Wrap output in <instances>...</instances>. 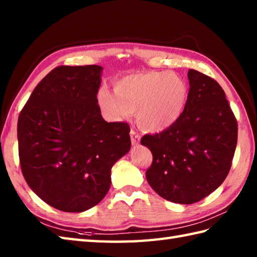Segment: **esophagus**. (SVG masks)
<instances>
[{
	"label": "esophagus",
	"instance_id": "obj_1",
	"mask_svg": "<svg viewBox=\"0 0 257 257\" xmlns=\"http://www.w3.org/2000/svg\"><path fill=\"white\" fill-rule=\"evenodd\" d=\"M130 137H132V144L133 145H138L140 141V135L138 133H136L135 129L130 130Z\"/></svg>",
	"mask_w": 257,
	"mask_h": 257
}]
</instances>
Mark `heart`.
<instances>
[{"mask_svg": "<svg viewBox=\"0 0 257 257\" xmlns=\"http://www.w3.org/2000/svg\"><path fill=\"white\" fill-rule=\"evenodd\" d=\"M114 94L101 89L98 98L112 119H124L137 112L143 128L162 132L176 123L184 110L188 87L182 78L170 73L147 72L117 81Z\"/></svg>", "mask_w": 257, "mask_h": 257, "instance_id": "obj_1", "label": "heart"}]
</instances>
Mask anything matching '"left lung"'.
Wrapping results in <instances>:
<instances>
[{"label":"left lung","mask_w":257,"mask_h":257,"mask_svg":"<svg viewBox=\"0 0 257 257\" xmlns=\"http://www.w3.org/2000/svg\"><path fill=\"white\" fill-rule=\"evenodd\" d=\"M189 94L178 121L159 134L145 135L152 163L150 187L163 199L192 204L217 189L227 177L237 144V121L215 79L188 72Z\"/></svg>","instance_id":"1"}]
</instances>
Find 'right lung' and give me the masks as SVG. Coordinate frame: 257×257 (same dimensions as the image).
Returning <instances> with one entry per match:
<instances>
[{"mask_svg":"<svg viewBox=\"0 0 257 257\" xmlns=\"http://www.w3.org/2000/svg\"><path fill=\"white\" fill-rule=\"evenodd\" d=\"M101 67L58 66L33 90L18 120L21 170L47 204L83 212L105 198L110 172L130 150L127 122H107L97 94Z\"/></svg>","mask_w":257,"mask_h":257,"instance_id":"1","label":"right lung"}]
</instances>
